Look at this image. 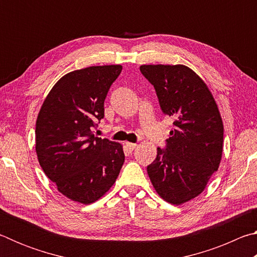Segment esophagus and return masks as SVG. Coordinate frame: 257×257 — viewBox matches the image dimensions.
I'll use <instances>...</instances> for the list:
<instances>
[{
  "label": "esophagus",
  "mask_w": 257,
  "mask_h": 257,
  "mask_svg": "<svg viewBox=\"0 0 257 257\" xmlns=\"http://www.w3.org/2000/svg\"><path fill=\"white\" fill-rule=\"evenodd\" d=\"M125 146H127V149L129 150V152H133L138 145L135 144V143H125Z\"/></svg>",
  "instance_id": "esophagus-1"
}]
</instances>
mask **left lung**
<instances>
[{"instance_id": "left-lung-1", "label": "left lung", "mask_w": 257, "mask_h": 257, "mask_svg": "<svg viewBox=\"0 0 257 257\" xmlns=\"http://www.w3.org/2000/svg\"><path fill=\"white\" fill-rule=\"evenodd\" d=\"M160 106L173 116L165 150L158 149L147 173L161 198L181 205L203 193L223 151V122L207 85L184 64H143Z\"/></svg>"}]
</instances>
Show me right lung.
I'll use <instances>...</instances> for the list:
<instances>
[{
	"label": "right lung",
	"mask_w": 257,
	"mask_h": 257,
	"mask_svg": "<svg viewBox=\"0 0 257 257\" xmlns=\"http://www.w3.org/2000/svg\"><path fill=\"white\" fill-rule=\"evenodd\" d=\"M122 66H94L56 81L36 120L38 162L61 194L81 204L110 190L124 162L120 143L93 135L104 101Z\"/></svg>",
	"instance_id": "right-lung-1"
}]
</instances>
